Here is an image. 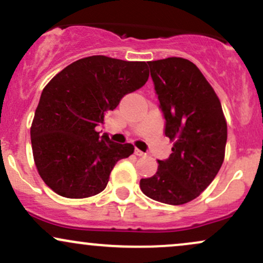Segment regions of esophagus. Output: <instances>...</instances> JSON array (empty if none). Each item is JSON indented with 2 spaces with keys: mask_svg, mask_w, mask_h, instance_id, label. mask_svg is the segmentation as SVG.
<instances>
[{
  "mask_svg": "<svg viewBox=\"0 0 263 263\" xmlns=\"http://www.w3.org/2000/svg\"><path fill=\"white\" fill-rule=\"evenodd\" d=\"M135 155H136V156H138V157H143V156H146V153L142 152V151H140V149L136 148V149H135Z\"/></svg>",
  "mask_w": 263,
  "mask_h": 263,
  "instance_id": "esophagus-1",
  "label": "esophagus"
}]
</instances>
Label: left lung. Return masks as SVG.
<instances>
[{"mask_svg":"<svg viewBox=\"0 0 263 263\" xmlns=\"http://www.w3.org/2000/svg\"><path fill=\"white\" fill-rule=\"evenodd\" d=\"M148 65L173 148L140 186L153 200L182 205L199 197L221 168L228 126L219 98L197 65L177 57Z\"/></svg>","mask_w":263,"mask_h":263,"instance_id":"8db88e82","label":"left lung"}]
</instances>
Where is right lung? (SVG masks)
Here are the masks:
<instances>
[{"label": "right lung", "instance_id": "1", "mask_svg": "<svg viewBox=\"0 0 263 263\" xmlns=\"http://www.w3.org/2000/svg\"><path fill=\"white\" fill-rule=\"evenodd\" d=\"M148 77L146 62L92 55L71 63L48 83L33 119L31 141L39 176L53 192L81 199L106 188L115 164L131 156L135 147L110 141L95 128Z\"/></svg>", "mask_w": 263, "mask_h": 263}]
</instances>
